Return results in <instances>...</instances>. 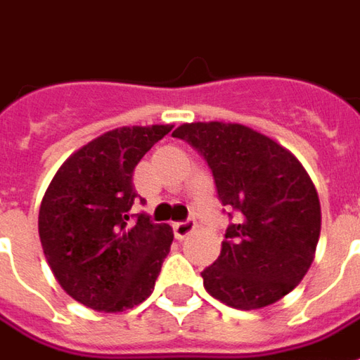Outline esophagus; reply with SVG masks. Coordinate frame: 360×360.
<instances>
[{"mask_svg": "<svg viewBox=\"0 0 360 360\" xmlns=\"http://www.w3.org/2000/svg\"><path fill=\"white\" fill-rule=\"evenodd\" d=\"M195 220H185V222H175L173 224V236L177 238V240H185L187 236L195 232Z\"/></svg>", "mask_w": 360, "mask_h": 360, "instance_id": "esophagus-1", "label": "esophagus"}]
</instances>
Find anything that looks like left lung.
I'll list each match as a JSON object with an SVG mask.
<instances>
[{
    "label": "left lung",
    "mask_w": 360,
    "mask_h": 360,
    "mask_svg": "<svg viewBox=\"0 0 360 360\" xmlns=\"http://www.w3.org/2000/svg\"><path fill=\"white\" fill-rule=\"evenodd\" d=\"M173 136L205 158L232 210L220 255L200 273L208 294L240 310L281 300L308 273L320 240V198L302 163L243 124L191 122Z\"/></svg>",
    "instance_id": "1"
}]
</instances>
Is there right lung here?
<instances>
[{"mask_svg": "<svg viewBox=\"0 0 360 360\" xmlns=\"http://www.w3.org/2000/svg\"><path fill=\"white\" fill-rule=\"evenodd\" d=\"M172 128L105 132L70 155L44 193L39 236L46 261L60 286L91 310L134 308L154 290L173 232L146 212L130 214L138 198L132 173Z\"/></svg>", "mask_w": 360, "mask_h": 360, "instance_id": "obj_1", "label": "right lung"}]
</instances>
